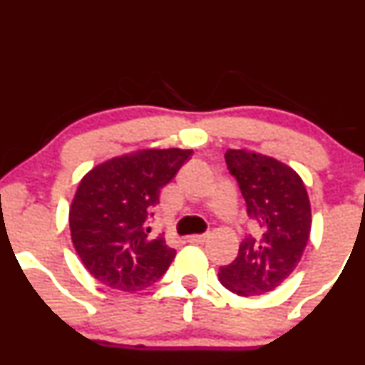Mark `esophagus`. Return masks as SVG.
Returning a JSON list of instances; mask_svg holds the SVG:
<instances>
[{
	"label": "esophagus",
	"instance_id": "obj_1",
	"mask_svg": "<svg viewBox=\"0 0 365 365\" xmlns=\"http://www.w3.org/2000/svg\"><path fill=\"white\" fill-rule=\"evenodd\" d=\"M207 240H209V232H204V235L188 236V241H190V243H205Z\"/></svg>",
	"mask_w": 365,
	"mask_h": 365
}]
</instances>
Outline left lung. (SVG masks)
<instances>
[{
  "label": "left lung",
  "mask_w": 365,
  "mask_h": 365,
  "mask_svg": "<svg viewBox=\"0 0 365 365\" xmlns=\"http://www.w3.org/2000/svg\"><path fill=\"white\" fill-rule=\"evenodd\" d=\"M225 158L255 232L219 269V280L232 294L258 296L279 287L299 263L311 231L309 197L299 175L274 158L247 149H227Z\"/></svg>",
  "instance_id": "left-lung-1"
}]
</instances>
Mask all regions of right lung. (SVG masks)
I'll return each instance as SVG.
<instances>
[{"label": "right lung", "instance_id": "right-lung-1", "mask_svg": "<svg viewBox=\"0 0 365 365\" xmlns=\"http://www.w3.org/2000/svg\"><path fill=\"white\" fill-rule=\"evenodd\" d=\"M190 149H143L95 166L83 177L69 209L78 257L100 284L134 292L163 277L175 252L163 235L149 236L160 190Z\"/></svg>", "mask_w": 365, "mask_h": 365}]
</instances>
